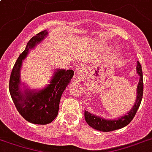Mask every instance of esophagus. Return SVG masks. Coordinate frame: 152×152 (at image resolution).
Returning <instances> with one entry per match:
<instances>
[{
  "label": "esophagus",
  "mask_w": 152,
  "mask_h": 152,
  "mask_svg": "<svg viewBox=\"0 0 152 152\" xmlns=\"http://www.w3.org/2000/svg\"><path fill=\"white\" fill-rule=\"evenodd\" d=\"M84 72H85V68H82V67H80V68L77 69V73H78V74L84 73Z\"/></svg>",
  "instance_id": "obj_1"
}]
</instances>
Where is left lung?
I'll use <instances>...</instances> for the list:
<instances>
[{
  "instance_id": "left-lung-1",
  "label": "left lung",
  "mask_w": 152,
  "mask_h": 152,
  "mask_svg": "<svg viewBox=\"0 0 152 152\" xmlns=\"http://www.w3.org/2000/svg\"><path fill=\"white\" fill-rule=\"evenodd\" d=\"M136 72L138 75L140 76V81L137 86V96L134 105L132 107V109L127 112V114L124 115L122 116L116 118L115 120H106L104 118L97 116L94 114H91L90 112L85 111L84 112V118L90 127H93L94 129L100 132H112V131L120 129L122 127H124L133 120L135 115L137 112V110L140 107V105L142 101L143 91V72H142V67L140 62H137L136 66Z\"/></svg>"
}]
</instances>
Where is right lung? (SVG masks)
Wrapping results in <instances>:
<instances>
[{
  "label": "right lung",
  "mask_w": 152,
  "mask_h": 152,
  "mask_svg": "<svg viewBox=\"0 0 152 152\" xmlns=\"http://www.w3.org/2000/svg\"><path fill=\"white\" fill-rule=\"evenodd\" d=\"M48 36L44 30L30 39L25 51L19 56L12 70L9 80V92L17 111L23 118L34 124H48L57 116L61 96L73 77L71 69H56L49 84L37 90L25 87L20 80L22 63L28 52L39 45ZM24 87L23 89L22 86Z\"/></svg>",
  "instance_id": "1"
}]
</instances>
